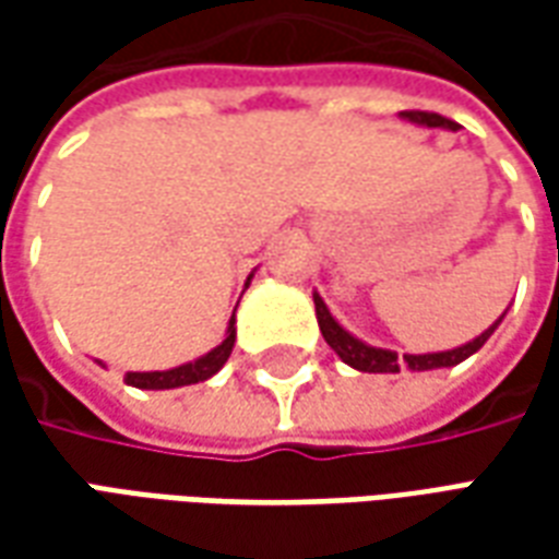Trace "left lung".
Segmentation results:
<instances>
[{
  "label": "left lung",
  "mask_w": 559,
  "mask_h": 559,
  "mask_svg": "<svg viewBox=\"0 0 559 559\" xmlns=\"http://www.w3.org/2000/svg\"><path fill=\"white\" fill-rule=\"evenodd\" d=\"M401 116L428 128H452V131L457 128L455 122H449L445 116L428 114V110H404ZM314 308H317V323H320V332H323V338H326L329 347L338 353L341 359L350 365V368H356V371H368V374H399L401 368H404V362H407V368H413V371H431V368H449V365L464 362L467 356H473L485 341L491 338V332L500 326V320H503V317H500L491 329H485L479 338H473L469 344H464V347H455V350H445V353H421V356H404V359H399V353L380 350V347H368V344H362L359 338H353L347 329H341L338 323H335V317L329 314L326 302H323L317 293H314Z\"/></svg>",
  "instance_id": "left-lung-1"
}]
</instances>
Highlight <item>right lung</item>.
Segmentation results:
<instances>
[{"label": "right lung", "instance_id": "add662e5", "mask_svg": "<svg viewBox=\"0 0 559 559\" xmlns=\"http://www.w3.org/2000/svg\"><path fill=\"white\" fill-rule=\"evenodd\" d=\"M236 317V311H233ZM230 317V326H227V338L221 341L218 347L206 356H200L197 362L179 365V368H170V371H146V374H126V383L138 389H179V386H191V383H203L212 374H218L221 365L227 362L230 356L233 344H236V320Z\"/></svg>", "mask_w": 559, "mask_h": 559}]
</instances>
